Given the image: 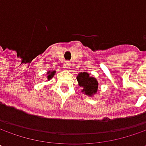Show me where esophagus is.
Returning <instances> with one entry per match:
<instances>
[{"instance_id": "obj_1", "label": "esophagus", "mask_w": 146, "mask_h": 146, "mask_svg": "<svg viewBox=\"0 0 146 146\" xmlns=\"http://www.w3.org/2000/svg\"><path fill=\"white\" fill-rule=\"evenodd\" d=\"M70 66H71V63H69L68 61L65 63V68H70Z\"/></svg>"}]
</instances>
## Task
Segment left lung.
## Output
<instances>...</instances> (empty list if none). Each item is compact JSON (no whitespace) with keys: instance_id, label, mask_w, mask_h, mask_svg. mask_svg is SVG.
<instances>
[{"instance_id":"left-lung-1","label":"left lung","mask_w":146,"mask_h":146,"mask_svg":"<svg viewBox=\"0 0 146 146\" xmlns=\"http://www.w3.org/2000/svg\"><path fill=\"white\" fill-rule=\"evenodd\" d=\"M79 86L83 87L82 92L91 96L97 92L98 90V82L95 78L90 77L87 73H81L77 77Z\"/></svg>"}]
</instances>
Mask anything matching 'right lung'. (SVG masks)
Segmentation results:
<instances>
[{"label":"right lung","mask_w":146,"mask_h":146,"mask_svg":"<svg viewBox=\"0 0 146 146\" xmlns=\"http://www.w3.org/2000/svg\"><path fill=\"white\" fill-rule=\"evenodd\" d=\"M55 71H53V72H52V73H48V79L49 80V79H51V78H52V77L54 76V74H55Z\"/></svg>","instance_id":"right-lung-1"}]
</instances>
